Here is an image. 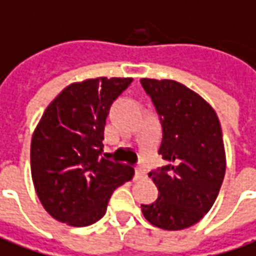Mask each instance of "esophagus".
I'll return each mask as SVG.
<instances>
[{"instance_id":"34e87169","label":"esophagus","mask_w":256,"mask_h":256,"mask_svg":"<svg viewBox=\"0 0 256 256\" xmlns=\"http://www.w3.org/2000/svg\"><path fill=\"white\" fill-rule=\"evenodd\" d=\"M146 172L142 166H137L136 168V174H134V180H141V178H146Z\"/></svg>"}]
</instances>
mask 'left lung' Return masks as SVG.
Segmentation results:
<instances>
[{"label": "left lung", "mask_w": 256, "mask_h": 256, "mask_svg": "<svg viewBox=\"0 0 256 256\" xmlns=\"http://www.w3.org/2000/svg\"><path fill=\"white\" fill-rule=\"evenodd\" d=\"M160 116L159 154L169 165L150 173L156 201L141 205L151 224L183 230L209 212L226 172V152L215 110L196 91L176 80L141 78Z\"/></svg>", "instance_id": "left-lung-1"}]
</instances>
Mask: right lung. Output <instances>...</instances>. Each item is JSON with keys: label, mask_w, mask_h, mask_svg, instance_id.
<instances>
[{"label": "right lung", "mask_w": 256, "mask_h": 256, "mask_svg": "<svg viewBox=\"0 0 256 256\" xmlns=\"http://www.w3.org/2000/svg\"><path fill=\"white\" fill-rule=\"evenodd\" d=\"M132 78L72 83L44 110L30 146L32 178L41 205L74 228L100 220L112 192L134 176L128 165L101 156L110 108Z\"/></svg>", "instance_id": "obj_1"}]
</instances>
